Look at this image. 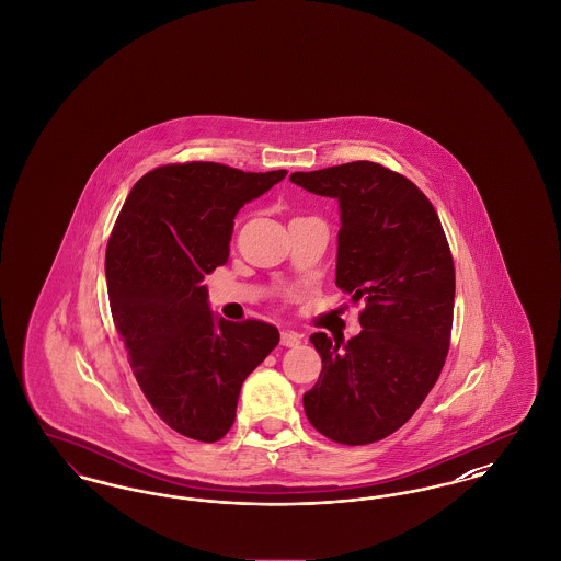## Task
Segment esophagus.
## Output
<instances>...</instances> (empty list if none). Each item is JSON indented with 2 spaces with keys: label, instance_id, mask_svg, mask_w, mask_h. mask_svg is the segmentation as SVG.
Segmentation results:
<instances>
[{
  "label": "esophagus",
  "instance_id": "obj_1",
  "mask_svg": "<svg viewBox=\"0 0 561 561\" xmlns=\"http://www.w3.org/2000/svg\"><path fill=\"white\" fill-rule=\"evenodd\" d=\"M300 334L298 332H293V330H284L282 332V345L284 347H296V345H300Z\"/></svg>",
  "mask_w": 561,
  "mask_h": 561
}]
</instances>
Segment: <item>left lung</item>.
<instances>
[{"label":"left lung","mask_w":561,"mask_h":561,"mask_svg":"<svg viewBox=\"0 0 561 561\" xmlns=\"http://www.w3.org/2000/svg\"><path fill=\"white\" fill-rule=\"evenodd\" d=\"M294 185L341 210L336 286L364 300L351 341L311 334L321 374L302 396L309 423L332 442L373 444L408 423L444 368L454 311V263L427 195L398 172L351 161L294 172Z\"/></svg>","instance_id":"1"}]
</instances>
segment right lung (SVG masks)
<instances>
[{"label": "right lung", "mask_w": 561, "mask_h": 561, "mask_svg": "<svg viewBox=\"0 0 561 561\" xmlns=\"http://www.w3.org/2000/svg\"><path fill=\"white\" fill-rule=\"evenodd\" d=\"M288 172L170 163L134 185L108 238V305L134 376L161 421L213 444L241 385L279 343L275 325L210 311L204 277L229 259L233 218Z\"/></svg>", "instance_id": "1"}]
</instances>
